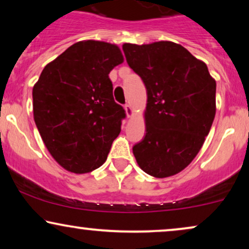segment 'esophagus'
Returning <instances> with one entry per match:
<instances>
[{"label":"esophagus","instance_id":"obj_1","mask_svg":"<svg viewBox=\"0 0 249 249\" xmlns=\"http://www.w3.org/2000/svg\"><path fill=\"white\" fill-rule=\"evenodd\" d=\"M124 111H125V114H127L128 118H131L132 115H134V110H132L130 104H125L124 105Z\"/></svg>","mask_w":249,"mask_h":249}]
</instances>
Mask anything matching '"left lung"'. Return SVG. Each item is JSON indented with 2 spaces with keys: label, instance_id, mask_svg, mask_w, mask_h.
Returning a JSON list of instances; mask_svg holds the SVG:
<instances>
[{
  "label": "left lung",
  "instance_id": "8db88e82",
  "mask_svg": "<svg viewBox=\"0 0 249 249\" xmlns=\"http://www.w3.org/2000/svg\"><path fill=\"white\" fill-rule=\"evenodd\" d=\"M122 49L147 90L146 135L132 147L136 161L155 178L175 176L196 158L212 127L215 79L180 44L124 43Z\"/></svg>",
  "mask_w": 249,
  "mask_h": 249
}]
</instances>
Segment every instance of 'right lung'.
Segmentation results:
<instances>
[{"label": "right lung", "mask_w": 249, "mask_h": 249, "mask_svg": "<svg viewBox=\"0 0 249 249\" xmlns=\"http://www.w3.org/2000/svg\"><path fill=\"white\" fill-rule=\"evenodd\" d=\"M122 62L115 44L81 40L47 63L34 85V120L47 151L67 171L87 173L107 161L125 117L108 78Z\"/></svg>", "instance_id": "right-lung-1"}]
</instances>
